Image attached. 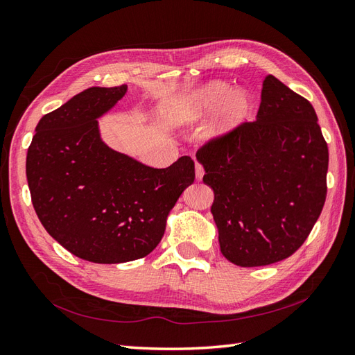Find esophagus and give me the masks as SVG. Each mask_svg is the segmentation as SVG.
I'll use <instances>...</instances> for the list:
<instances>
[{
	"label": "esophagus",
	"instance_id": "esophagus-1",
	"mask_svg": "<svg viewBox=\"0 0 355 355\" xmlns=\"http://www.w3.org/2000/svg\"><path fill=\"white\" fill-rule=\"evenodd\" d=\"M203 175H205V168H203V166L200 164V162H197V164H196V178H197L198 180H201V178H203Z\"/></svg>",
	"mask_w": 355,
	"mask_h": 355
}]
</instances>
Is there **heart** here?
I'll return each instance as SVG.
<instances>
[{"mask_svg": "<svg viewBox=\"0 0 355 355\" xmlns=\"http://www.w3.org/2000/svg\"><path fill=\"white\" fill-rule=\"evenodd\" d=\"M221 107L216 121L207 130V139H219L243 122L252 107L251 97L243 91L233 92L232 85L215 80L176 97L164 112L170 125H191Z\"/></svg>", "mask_w": 355, "mask_h": 355, "instance_id": "obj_1", "label": "heart"}]
</instances>
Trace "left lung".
<instances>
[{"mask_svg": "<svg viewBox=\"0 0 355 355\" xmlns=\"http://www.w3.org/2000/svg\"><path fill=\"white\" fill-rule=\"evenodd\" d=\"M197 161L228 261L269 266L308 239L327 196L329 148L312 104L275 76L263 82L257 121L205 143Z\"/></svg>", "mask_w": 355, "mask_h": 355, "instance_id": "1", "label": "left lung"}]
</instances>
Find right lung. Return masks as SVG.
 <instances>
[{
	"instance_id": "obj_1",
	"label": "right lung",
	"mask_w": 355,
	"mask_h": 355,
	"mask_svg": "<svg viewBox=\"0 0 355 355\" xmlns=\"http://www.w3.org/2000/svg\"><path fill=\"white\" fill-rule=\"evenodd\" d=\"M125 92L127 85L94 86L74 95L37 123L26 154L38 219L67 251L91 263H127L154 251L168 212L196 179L189 157L152 168L101 140L97 119Z\"/></svg>"
}]
</instances>
